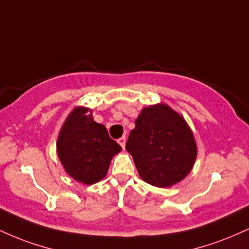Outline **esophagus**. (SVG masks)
Segmentation results:
<instances>
[{"label":"esophagus","mask_w":249,"mask_h":249,"mask_svg":"<svg viewBox=\"0 0 249 249\" xmlns=\"http://www.w3.org/2000/svg\"><path fill=\"white\" fill-rule=\"evenodd\" d=\"M118 143L122 146V148H125V143H126V138L122 137L121 139H118Z\"/></svg>","instance_id":"34e87169"}]
</instances>
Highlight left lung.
I'll use <instances>...</instances> for the list:
<instances>
[{"label": "left lung", "instance_id": "8db88e82", "mask_svg": "<svg viewBox=\"0 0 249 249\" xmlns=\"http://www.w3.org/2000/svg\"><path fill=\"white\" fill-rule=\"evenodd\" d=\"M126 151L132 155L140 178L159 188L181 182L197 157L190 126L166 103L143 107L128 136Z\"/></svg>", "mask_w": 249, "mask_h": 249}]
</instances>
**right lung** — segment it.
Returning a JSON list of instances; mask_svg holds the SVG:
<instances>
[{
	"instance_id": "add662e5",
	"label": "right lung",
	"mask_w": 249,
	"mask_h": 249,
	"mask_svg": "<svg viewBox=\"0 0 249 249\" xmlns=\"http://www.w3.org/2000/svg\"><path fill=\"white\" fill-rule=\"evenodd\" d=\"M122 151L103 124L94 121L92 110L76 107L62 124L56 152L65 172L82 184L106 178L112 158Z\"/></svg>"
}]
</instances>
